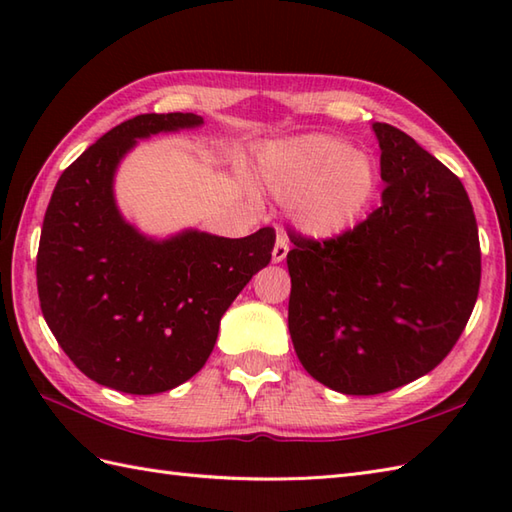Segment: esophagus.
Here are the masks:
<instances>
[{
  "label": "esophagus",
  "instance_id": "34e87169",
  "mask_svg": "<svg viewBox=\"0 0 512 512\" xmlns=\"http://www.w3.org/2000/svg\"><path fill=\"white\" fill-rule=\"evenodd\" d=\"M288 250H290L288 239L279 233V235H277V242H275V248H273V262H275V264L284 262L286 255H288Z\"/></svg>",
  "mask_w": 512,
  "mask_h": 512
}]
</instances>
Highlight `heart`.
I'll return each instance as SVG.
<instances>
[{
	"label": "heart",
	"mask_w": 512,
	"mask_h": 512,
	"mask_svg": "<svg viewBox=\"0 0 512 512\" xmlns=\"http://www.w3.org/2000/svg\"><path fill=\"white\" fill-rule=\"evenodd\" d=\"M259 180L303 235L336 239L363 220L378 191L372 156L330 134L270 145L259 156Z\"/></svg>",
	"instance_id": "b5f03b06"
}]
</instances>
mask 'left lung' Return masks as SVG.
Instances as JSON below:
<instances>
[{
	"label": "left lung",
	"mask_w": 512,
	"mask_h": 512,
	"mask_svg": "<svg viewBox=\"0 0 512 512\" xmlns=\"http://www.w3.org/2000/svg\"><path fill=\"white\" fill-rule=\"evenodd\" d=\"M383 204L325 242L288 233V330L306 372L347 396L385 394L442 363L482 277L460 178L416 140L374 123Z\"/></svg>",
	"instance_id": "left-lung-1"
}]
</instances>
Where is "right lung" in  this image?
<instances>
[{"instance_id":"obj_1","label":"right lung","mask_w":512,"mask_h":512,"mask_svg":"<svg viewBox=\"0 0 512 512\" xmlns=\"http://www.w3.org/2000/svg\"><path fill=\"white\" fill-rule=\"evenodd\" d=\"M202 123L173 112L116 125L61 173L43 217V319L85 376L125 394H160L198 374L224 312L275 246L268 226L239 239L198 228L156 239L118 209L116 169L138 140Z\"/></svg>"}]
</instances>
